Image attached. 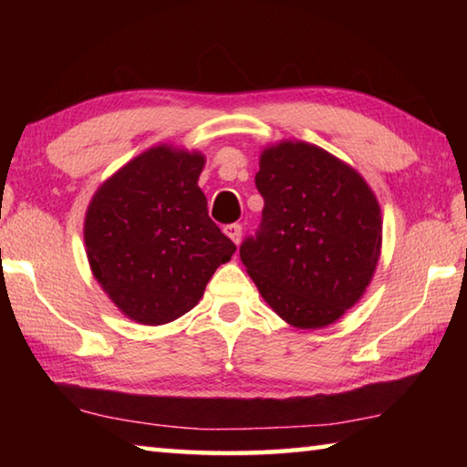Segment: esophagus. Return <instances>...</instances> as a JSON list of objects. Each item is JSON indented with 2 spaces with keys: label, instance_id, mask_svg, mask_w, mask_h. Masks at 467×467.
Instances as JSON below:
<instances>
[{
  "label": "esophagus",
  "instance_id": "esophagus-1",
  "mask_svg": "<svg viewBox=\"0 0 467 467\" xmlns=\"http://www.w3.org/2000/svg\"><path fill=\"white\" fill-rule=\"evenodd\" d=\"M224 234L231 239L233 243L239 244L241 243V234H243V226L239 223H233V224H226L224 226Z\"/></svg>",
  "mask_w": 467,
  "mask_h": 467
}]
</instances>
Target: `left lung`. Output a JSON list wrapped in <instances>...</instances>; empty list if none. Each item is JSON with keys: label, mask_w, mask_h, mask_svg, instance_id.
<instances>
[{"label": "left lung", "mask_w": 467, "mask_h": 467, "mask_svg": "<svg viewBox=\"0 0 467 467\" xmlns=\"http://www.w3.org/2000/svg\"><path fill=\"white\" fill-rule=\"evenodd\" d=\"M262 224L241 244L259 295L298 329L337 321L365 295L381 255V208L367 181L306 141L259 156Z\"/></svg>", "instance_id": "1"}]
</instances>
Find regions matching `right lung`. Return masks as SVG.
<instances>
[{"label":"right lung","instance_id":"1","mask_svg":"<svg viewBox=\"0 0 467 467\" xmlns=\"http://www.w3.org/2000/svg\"><path fill=\"white\" fill-rule=\"evenodd\" d=\"M203 164L202 152L154 146L109 177L86 210L94 278L117 309L144 326L192 311L236 251L208 216L197 187Z\"/></svg>","mask_w":467,"mask_h":467}]
</instances>
